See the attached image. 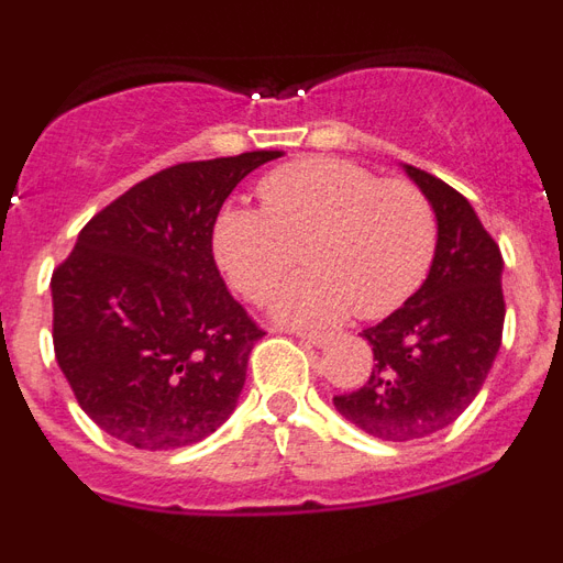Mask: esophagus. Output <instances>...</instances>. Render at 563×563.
I'll return each mask as SVG.
<instances>
[{
	"mask_svg": "<svg viewBox=\"0 0 563 563\" xmlns=\"http://www.w3.org/2000/svg\"><path fill=\"white\" fill-rule=\"evenodd\" d=\"M296 338H301L307 346H324V343L330 341V335H327V332H296Z\"/></svg>",
	"mask_w": 563,
	"mask_h": 563,
	"instance_id": "1",
	"label": "esophagus"
}]
</instances>
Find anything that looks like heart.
Returning <instances> with one entry per match:
<instances>
[{
	"label": "heart",
	"mask_w": 563,
	"mask_h": 563,
	"mask_svg": "<svg viewBox=\"0 0 563 563\" xmlns=\"http://www.w3.org/2000/svg\"><path fill=\"white\" fill-rule=\"evenodd\" d=\"M258 197L265 211L222 208L213 253L236 290L262 301L305 251L312 271L271 298V316L285 324H335L352 307L380 318L429 273L434 208L411 183L380 180L341 157H307L267 174Z\"/></svg>",
	"instance_id": "b5f03b06"
}]
</instances>
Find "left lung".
Segmentation results:
<instances>
[{"label": "left lung", "instance_id": "obj_1", "mask_svg": "<svg viewBox=\"0 0 563 563\" xmlns=\"http://www.w3.org/2000/svg\"><path fill=\"white\" fill-rule=\"evenodd\" d=\"M437 217V247L420 290L363 330L375 366L357 391L332 397L338 415L377 440L442 431L479 395L505 327L501 253L471 202L429 172L402 166Z\"/></svg>", "mask_w": 563, "mask_h": 563}]
</instances>
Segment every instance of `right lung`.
I'll return each mask as SVG.
<instances>
[{
	"mask_svg": "<svg viewBox=\"0 0 563 563\" xmlns=\"http://www.w3.org/2000/svg\"><path fill=\"white\" fill-rule=\"evenodd\" d=\"M282 154L152 174L96 213L53 273L56 361L78 406L114 440L183 449L236 409L265 332L217 271L213 225L233 188Z\"/></svg>",
	"mask_w": 563,
	"mask_h": 563,
	"instance_id": "add662e5",
	"label": "right lung"
}]
</instances>
